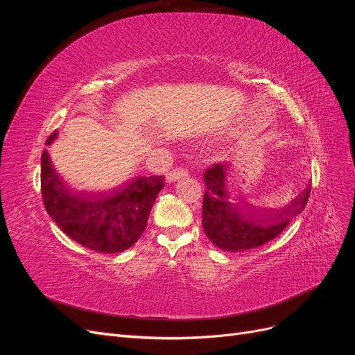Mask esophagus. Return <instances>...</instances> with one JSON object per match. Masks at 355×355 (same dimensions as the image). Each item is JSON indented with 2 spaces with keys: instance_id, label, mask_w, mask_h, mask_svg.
Returning <instances> with one entry per match:
<instances>
[{
  "instance_id": "esophagus-1",
  "label": "esophagus",
  "mask_w": 355,
  "mask_h": 355,
  "mask_svg": "<svg viewBox=\"0 0 355 355\" xmlns=\"http://www.w3.org/2000/svg\"><path fill=\"white\" fill-rule=\"evenodd\" d=\"M188 175H189V171H188L187 168H184V167H176V168H173V170L170 171L167 179H168L170 182H176V180L188 178Z\"/></svg>"
}]
</instances>
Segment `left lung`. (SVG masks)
I'll use <instances>...</instances> for the list:
<instances>
[{
    "mask_svg": "<svg viewBox=\"0 0 355 355\" xmlns=\"http://www.w3.org/2000/svg\"><path fill=\"white\" fill-rule=\"evenodd\" d=\"M228 167L213 164L204 171L206 192L202 197V230L213 244L227 252H243L261 247L278 237L297 213L304 210L309 197V188L300 192L290 206L277 211L247 213L245 207L232 204L228 197L225 175ZM270 225H268L267 223Z\"/></svg>",
    "mask_w": 355,
    "mask_h": 355,
    "instance_id": "8db88e82",
    "label": "left lung"
}]
</instances>
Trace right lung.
Segmentation results:
<instances>
[{
  "label": "right lung",
  "mask_w": 355,
  "mask_h": 355,
  "mask_svg": "<svg viewBox=\"0 0 355 355\" xmlns=\"http://www.w3.org/2000/svg\"><path fill=\"white\" fill-rule=\"evenodd\" d=\"M56 135L58 130L46 144ZM163 187L164 176H141L98 198L73 197L58 178L46 148L41 155V197L47 213L68 237L94 252L118 253L132 247L145 231Z\"/></svg>",
  "instance_id": "obj_1"
}]
</instances>
